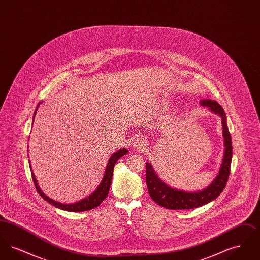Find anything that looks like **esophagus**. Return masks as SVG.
Returning <instances> with one entry per match:
<instances>
[{"mask_svg": "<svg viewBox=\"0 0 260 260\" xmlns=\"http://www.w3.org/2000/svg\"><path fill=\"white\" fill-rule=\"evenodd\" d=\"M133 145H134V147L136 150L143 151L144 149H146V147H147V141H146V139L143 136H137L136 139H135Z\"/></svg>", "mask_w": 260, "mask_h": 260, "instance_id": "1", "label": "esophagus"}]
</instances>
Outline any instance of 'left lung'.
Instances as JSON below:
<instances>
[{"instance_id": "obj_1", "label": "left lung", "mask_w": 260, "mask_h": 260, "mask_svg": "<svg viewBox=\"0 0 260 260\" xmlns=\"http://www.w3.org/2000/svg\"><path fill=\"white\" fill-rule=\"evenodd\" d=\"M200 104L206 106L221 118L224 154L218 173L210 185L203 190L187 192L174 189L165 183L153 169L150 162H146V184L149 195L159 206L169 210H191L209 204L222 193L228 181L230 166L232 161V141L227 126L226 114L222 107L212 99H202Z\"/></svg>"}]
</instances>
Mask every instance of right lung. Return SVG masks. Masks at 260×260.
Listing matches in <instances>:
<instances>
[{
  "label": "right lung",
  "mask_w": 260,
  "mask_h": 260,
  "mask_svg": "<svg viewBox=\"0 0 260 260\" xmlns=\"http://www.w3.org/2000/svg\"><path fill=\"white\" fill-rule=\"evenodd\" d=\"M41 103H43V101L39 102V104H38L37 108H36V110L34 112V115H33L32 123H34L35 115H36V112H37L38 108H39ZM127 153H128V151H127V149L125 148L120 149L117 152H115L111 157L109 158V160H108L106 169H105V173H104V175L102 177V180H101L99 187L89 196H87L86 198L83 199V200H81V201H79L77 203H74V204H62V203L56 202V201L50 199V197H48L46 194L43 193V191L40 189V187L38 185L37 180H36V177L34 175V173L31 172V174H32V178H33L34 184H35V187H36V190H37L38 193L40 194V196L42 198L45 199L47 202H49L52 206H54V207H56V208H58L60 210H67V211H73V212H76V211H86V210L98 208L99 205L103 202V200L107 197V195L109 193L110 185H111L114 166H115V164L117 162V161L120 158H122L123 156L126 155ZM31 171H32V169H31Z\"/></svg>",
  "instance_id": "right-lung-1"
}]
</instances>
